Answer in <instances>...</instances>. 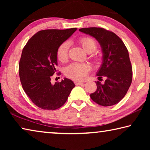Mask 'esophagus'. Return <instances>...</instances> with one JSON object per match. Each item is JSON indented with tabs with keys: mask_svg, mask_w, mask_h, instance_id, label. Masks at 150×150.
Wrapping results in <instances>:
<instances>
[{
	"mask_svg": "<svg viewBox=\"0 0 150 150\" xmlns=\"http://www.w3.org/2000/svg\"><path fill=\"white\" fill-rule=\"evenodd\" d=\"M83 82H81V81H75V84L76 85H83Z\"/></svg>",
	"mask_w": 150,
	"mask_h": 150,
	"instance_id": "obj_1",
	"label": "esophagus"
}]
</instances>
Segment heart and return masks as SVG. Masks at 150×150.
Returning <instances> with one entry per match:
<instances>
[{
    "label": "heart",
    "mask_w": 150,
    "mask_h": 150,
    "mask_svg": "<svg viewBox=\"0 0 150 150\" xmlns=\"http://www.w3.org/2000/svg\"><path fill=\"white\" fill-rule=\"evenodd\" d=\"M86 52L92 53L96 48V43L95 40L90 37H83L79 40ZM70 47L69 42H64L58 47L57 56L58 59L62 62L67 60L68 52ZM90 70V65L85 63H73L68 65L65 69V74L68 78L76 81H83L87 77Z\"/></svg>",
    "instance_id": "obj_1"
}]
</instances>
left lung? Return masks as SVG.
<instances>
[{"label": "left lung", "instance_id": "1", "mask_svg": "<svg viewBox=\"0 0 150 150\" xmlns=\"http://www.w3.org/2000/svg\"><path fill=\"white\" fill-rule=\"evenodd\" d=\"M97 40L103 53V62L96 72L98 79L105 77V83H96L97 89L91 94L94 102L103 106L116 105L126 95L132 80V69L128 51L115 33L102 28L79 30Z\"/></svg>", "mask_w": 150, "mask_h": 150}]
</instances>
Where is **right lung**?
Wrapping results in <instances>:
<instances>
[{"label": "right lung", "instance_id": "1", "mask_svg": "<svg viewBox=\"0 0 150 150\" xmlns=\"http://www.w3.org/2000/svg\"><path fill=\"white\" fill-rule=\"evenodd\" d=\"M77 28L44 30L30 38L22 50L19 75L23 89L34 105L44 110H55L67 101L75 85L67 78L51 83L56 73L57 51Z\"/></svg>", "mask_w": 150, "mask_h": 150}]
</instances>
